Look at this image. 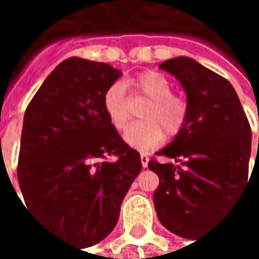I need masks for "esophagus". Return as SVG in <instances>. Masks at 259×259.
Here are the masks:
<instances>
[{
    "label": "esophagus",
    "mask_w": 259,
    "mask_h": 259,
    "mask_svg": "<svg viewBox=\"0 0 259 259\" xmlns=\"http://www.w3.org/2000/svg\"><path fill=\"white\" fill-rule=\"evenodd\" d=\"M141 164H143V167H144V169L149 165V156H147L146 153H141Z\"/></svg>",
    "instance_id": "esophagus-1"
}]
</instances>
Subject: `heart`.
Here are the masks:
<instances>
[{"label":"heart","mask_w":259,"mask_h":259,"mask_svg":"<svg viewBox=\"0 0 259 259\" xmlns=\"http://www.w3.org/2000/svg\"><path fill=\"white\" fill-rule=\"evenodd\" d=\"M132 87L137 94L147 98V104L140 112L144 121L131 125L124 134V141L128 146L137 150H149L162 141V130L170 137L181 131L187 106L172 94L167 78L158 72H144L132 81ZM103 107L115 131H124L131 121V107L122 84L115 82L106 90Z\"/></svg>","instance_id":"heart-1"}]
</instances>
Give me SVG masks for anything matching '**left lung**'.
<instances>
[{
    "instance_id": "obj_1",
    "label": "left lung",
    "mask_w": 259,
    "mask_h": 259,
    "mask_svg": "<svg viewBox=\"0 0 259 259\" xmlns=\"http://www.w3.org/2000/svg\"><path fill=\"white\" fill-rule=\"evenodd\" d=\"M159 69L183 85L187 116L174 141L156 152L175 162L149 161V169L159 178L153 204L165 229L193 239L213 226L245 184L249 186L250 125L226 78L187 57L164 61Z\"/></svg>"
}]
</instances>
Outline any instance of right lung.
<instances>
[{"label":"right lung","instance_id":"right-lung-1","mask_svg":"<svg viewBox=\"0 0 259 259\" xmlns=\"http://www.w3.org/2000/svg\"><path fill=\"white\" fill-rule=\"evenodd\" d=\"M121 75L106 63L67 58L24 113L18 183L26 207L82 247L113 230L143 167L103 107L106 90Z\"/></svg>","mask_w":259,"mask_h":259}]
</instances>
